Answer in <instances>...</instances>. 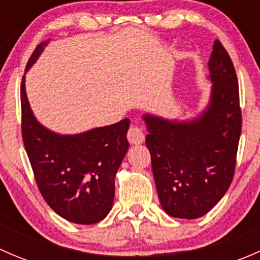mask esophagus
<instances>
[{"instance_id":"1","label":"esophagus","mask_w":260,"mask_h":260,"mask_svg":"<svg viewBox=\"0 0 260 260\" xmlns=\"http://www.w3.org/2000/svg\"><path fill=\"white\" fill-rule=\"evenodd\" d=\"M127 138L131 145H141L145 141V132H143V129L141 127L132 124L129 127V129H128Z\"/></svg>"}]
</instances>
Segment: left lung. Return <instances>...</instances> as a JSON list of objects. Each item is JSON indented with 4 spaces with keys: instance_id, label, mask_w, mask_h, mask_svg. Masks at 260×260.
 I'll return each mask as SVG.
<instances>
[{
    "instance_id": "8db88e82",
    "label": "left lung",
    "mask_w": 260,
    "mask_h": 260,
    "mask_svg": "<svg viewBox=\"0 0 260 260\" xmlns=\"http://www.w3.org/2000/svg\"><path fill=\"white\" fill-rule=\"evenodd\" d=\"M211 96L192 120L145 114L152 171L164 210L198 219L221 200L234 177L242 132L239 85L232 59L216 40L209 60Z\"/></svg>"
}]
</instances>
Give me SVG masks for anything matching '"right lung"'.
I'll list each match as a JSON object with an SVG mask.
<instances>
[{
    "mask_svg": "<svg viewBox=\"0 0 260 260\" xmlns=\"http://www.w3.org/2000/svg\"><path fill=\"white\" fill-rule=\"evenodd\" d=\"M36 46L26 72L44 46ZM22 140L34 176L48 205L75 224H95L111 211L114 177L128 151L129 119L74 136L57 135L41 125L28 104L25 75L21 81Z\"/></svg>",
    "mask_w": 260,
    "mask_h": 260,
    "instance_id": "1",
    "label": "right lung"
}]
</instances>
